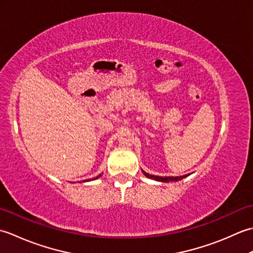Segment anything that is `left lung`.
Here are the masks:
<instances>
[{
    "label": "left lung",
    "instance_id": "left-lung-1",
    "mask_svg": "<svg viewBox=\"0 0 253 253\" xmlns=\"http://www.w3.org/2000/svg\"><path fill=\"white\" fill-rule=\"evenodd\" d=\"M142 170V169H141ZM142 173L144 174V176L148 177V178L150 179H154L157 181H162V182H169V181H178V180H181L182 178H186L187 176H189L190 174H187V175H182V176H176V177H173V176H169V177H162V176H155V175H150L148 173H146V171L142 170Z\"/></svg>",
    "mask_w": 253,
    "mask_h": 253
}]
</instances>
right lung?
I'll list each match as a JSON object with an SVG mask.
<instances>
[{
  "instance_id": "1",
  "label": "right lung",
  "mask_w": 253,
  "mask_h": 253,
  "mask_svg": "<svg viewBox=\"0 0 253 253\" xmlns=\"http://www.w3.org/2000/svg\"><path fill=\"white\" fill-rule=\"evenodd\" d=\"M101 175H102V174H100L99 176H96V177H95V178H91V179H85V180H84V181H90V180H94V179H98V178H99V177H101Z\"/></svg>"
}]
</instances>
